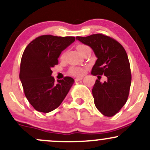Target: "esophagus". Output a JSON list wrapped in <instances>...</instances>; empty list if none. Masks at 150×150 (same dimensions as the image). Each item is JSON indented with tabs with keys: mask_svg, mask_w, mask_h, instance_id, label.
<instances>
[{
	"mask_svg": "<svg viewBox=\"0 0 150 150\" xmlns=\"http://www.w3.org/2000/svg\"><path fill=\"white\" fill-rule=\"evenodd\" d=\"M81 80H82V77H75V81H80Z\"/></svg>",
	"mask_w": 150,
	"mask_h": 150,
	"instance_id": "34e87169",
	"label": "esophagus"
}]
</instances>
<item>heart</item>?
<instances>
[{"mask_svg":"<svg viewBox=\"0 0 150 150\" xmlns=\"http://www.w3.org/2000/svg\"><path fill=\"white\" fill-rule=\"evenodd\" d=\"M87 49H89L87 46L86 45H83V44H79V45L77 46V51H79L80 53L82 52V51H84V50ZM65 57V53H63V54L61 55V58H63ZM70 73L72 74V75H82V74L84 73V70L82 68H76V67H73V68H70Z\"/></svg>","mask_w":150,"mask_h":150,"instance_id":"1","label":"heart"}]
</instances>
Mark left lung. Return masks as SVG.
<instances>
[{"label":"left lung","instance_id":"obj_1","mask_svg":"<svg viewBox=\"0 0 150 150\" xmlns=\"http://www.w3.org/2000/svg\"><path fill=\"white\" fill-rule=\"evenodd\" d=\"M76 39L90 46L97 56L92 75H104L108 78L103 83L99 78L96 80L92 89L94 104L104 116H114L126 103L131 84L126 51L120 43L102 34L77 37Z\"/></svg>","mask_w":150,"mask_h":150}]
</instances>
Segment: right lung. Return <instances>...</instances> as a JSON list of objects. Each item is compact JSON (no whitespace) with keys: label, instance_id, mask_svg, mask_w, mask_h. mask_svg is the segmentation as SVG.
Returning a JSON list of instances; mask_svg holds the SVG:
<instances>
[{"label":"right lung","instance_id":"1","mask_svg":"<svg viewBox=\"0 0 150 150\" xmlns=\"http://www.w3.org/2000/svg\"><path fill=\"white\" fill-rule=\"evenodd\" d=\"M75 40L74 37L42 35L27 45L20 63V80L30 104L39 112L49 113L61 105L74 83L70 77L55 82L51 68Z\"/></svg>","mask_w":150,"mask_h":150}]
</instances>
